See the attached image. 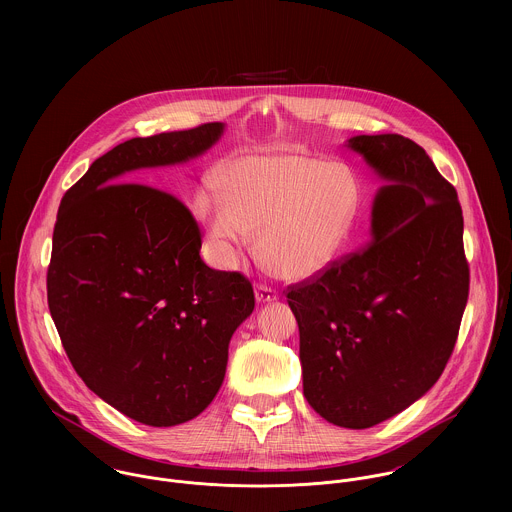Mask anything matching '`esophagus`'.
I'll use <instances>...</instances> for the list:
<instances>
[{
    "instance_id": "1",
    "label": "esophagus",
    "mask_w": 512,
    "mask_h": 512,
    "mask_svg": "<svg viewBox=\"0 0 512 512\" xmlns=\"http://www.w3.org/2000/svg\"><path fill=\"white\" fill-rule=\"evenodd\" d=\"M254 292H256V301L258 303H272V301L278 299V292L274 288H268V286H262V284L256 286Z\"/></svg>"
}]
</instances>
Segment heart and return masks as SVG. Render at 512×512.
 Wrapping results in <instances>:
<instances>
[{"mask_svg":"<svg viewBox=\"0 0 512 512\" xmlns=\"http://www.w3.org/2000/svg\"><path fill=\"white\" fill-rule=\"evenodd\" d=\"M219 183L224 201L203 191L197 213L220 264L234 268L258 236L262 262L286 280L329 268L361 209L355 173L339 161L307 155H244L220 171Z\"/></svg>","mask_w":512,"mask_h":512,"instance_id":"1","label":"heart"}]
</instances>
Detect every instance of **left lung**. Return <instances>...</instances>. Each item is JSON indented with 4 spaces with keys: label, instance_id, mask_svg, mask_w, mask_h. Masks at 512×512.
<instances>
[{
    "label": "left lung",
    "instance_id": "8db88e82",
    "mask_svg": "<svg viewBox=\"0 0 512 512\" xmlns=\"http://www.w3.org/2000/svg\"><path fill=\"white\" fill-rule=\"evenodd\" d=\"M345 146L384 179L370 244L290 286L303 394L327 422L365 430L422 398L447 365L469 295L457 191L416 142Z\"/></svg>",
    "mask_w": 512,
    "mask_h": 512
}]
</instances>
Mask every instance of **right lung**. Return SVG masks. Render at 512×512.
<instances>
[{"mask_svg": "<svg viewBox=\"0 0 512 512\" xmlns=\"http://www.w3.org/2000/svg\"><path fill=\"white\" fill-rule=\"evenodd\" d=\"M222 132L211 122L110 149L65 193L55 222L47 299L63 347L96 396L153 428L213 402L254 290L203 262L199 224L179 199L124 181L199 157Z\"/></svg>", "mask_w": 512, "mask_h": 512, "instance_id": "obj_1", "label": "right lung"}]
</instances>
